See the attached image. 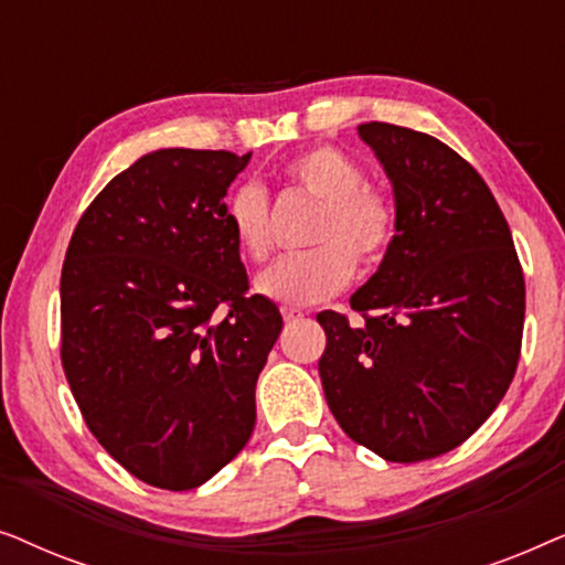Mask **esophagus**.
Listing matches in <instances>:
<instances>
[{
	"label": "esophagus",
	"instance_id": "obj_1",
	"mask_svg": "<svg viewBox=\"0 0 565 565\" xmlns=\"http://www.w3.org/2000/svg\"><path fill=\"white\" fill-rule=\"evenodd\" d=\"M282 319L288 323L300 321V319H303V311H300V308H282Z\"/></svg>",
	"mask_w": 565,
	"mask_h": 565
}]
</instances>
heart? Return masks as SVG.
<instances>
[{"mask_svg": "<svg viewBox=\"0 0 565 565\" xmlns=\"http://www.w3.org/2000/svg\"><path fill=\"white\" fill-rule=\"evenodd\" d=\"M282 182L319 203L308 228L313 249L269 267L259 275L257 290L282 306H313L344 290L354 265L370 267L383 259L396 238L398 211L388 190L362 180L358 161L329 143L292 157L282 167ZM226 221L244 257L269 259V198L259 184L246 182L231 192Z\"/></svg>", "mask_w": 565, "mask_h": 565, "instance_id": "b5f03b06", "label": "heart"}]
</instances>
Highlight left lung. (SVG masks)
<instances>
[{"label":"left lung","instance_id":"obj_1","mask_svg":"<svg viewBox=\"0 0 565 565\" xmlns=\"http://www.w3.org/2000/svg\"><path fill=\"white\" fill-rule=\"evenodd\" d=\"M396 195L398 228L352 296L321 311L319 375L339 427L391 462L437 458L489 419L522 352L524 275L483 177L435 136L362 122Z\"/></svg>","mask_w":565,"mask_h":565}]
</instances>
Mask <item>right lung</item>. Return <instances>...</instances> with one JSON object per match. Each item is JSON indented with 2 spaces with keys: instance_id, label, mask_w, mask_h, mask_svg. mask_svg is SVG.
<instances>
[{
  "instance_id": "right-lung-1",
  "label": "right lung",
  "mask_w": 565,
  "mask_h": 565,
  "mask_svg": "<svg viewBox=\"0 0 565 565\" xmlns=\"http://www.w3.org/2000/svg\"><path fill=\"white\" fill-rule=\"evenodd\" d=\"M252 153L161 149L113 177L61 269V365L97 443L138 481L190 491L249 443L282 329L226 221Z\"/></svg>"
}]
</instances>
